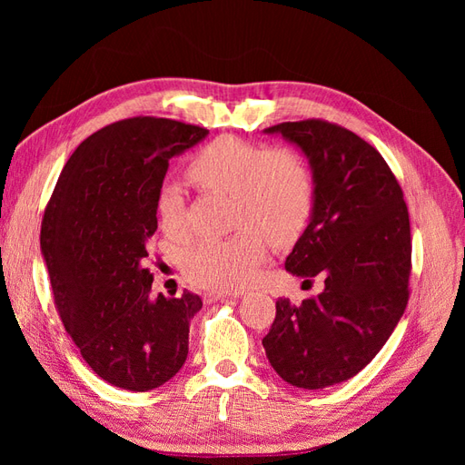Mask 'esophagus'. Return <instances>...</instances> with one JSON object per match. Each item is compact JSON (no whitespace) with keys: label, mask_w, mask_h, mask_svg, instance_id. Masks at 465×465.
<instances>
[{"label":"esophagus","mask_w":465,"mask_h":465,"mask_svg":"<svg viewBox=\"0 0 465 465\" xmlns=\"http://www.w3.org/2000/svg\"><path fill=\"white\" fill-rule=\"evenodd\" d=\"M231 294H224V292H205L203 294V301L205 302H217V301H227Z\"/></svg>","instance_id":"esophagus-1"}]
</instances>
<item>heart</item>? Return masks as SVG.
I'll use <instances>...</instances> for the list:
<instances>
[{
	"mask_svg": "<svg viewBox=\"0 0 465 465\" xmlns=\"http://www.w3.org/2000/svg\"><path fill=\"white\" fill-rule=\"evenodd\" d=\"M186 176L195 188L231 198V224L241 227L217 241H203L182 256L192 285L207 291H236L256 277L270 241L287 244L312 217L316 180L304 154L287 145L263 147L238 135H219L192 154ZM159 217L166 234L184 238V202L164 186Z\"/></svg>",
	"mask_w": 465,
	"mask_h": 465,
	"instance_id": "1",
	"label": "heart"
}]
</instances>
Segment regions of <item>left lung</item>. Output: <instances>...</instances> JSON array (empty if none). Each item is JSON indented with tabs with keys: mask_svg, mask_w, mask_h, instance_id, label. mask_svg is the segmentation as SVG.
<instances>
[{
	"mask_svg": "<svg viewBox=\"0 0 465 465\" xmlns=\"http://www.w3.org/2000/svg\"><path fill=\"white\" fill-rule=\"evenodd\" d=\"M265 132L297 143L311 161L312 219L285 267L306 281L320 275L323 291L301 304L277 299L262 343L285 382L322 390L367 367L403 316L411 273L410 213L391 168L357 134L320 118Z\"/></svg>",
	"mask_w": 465,
	"mask_h": 465,
	"instance_id": "obj_1",
	"label": "left lung"
}]
</instances>
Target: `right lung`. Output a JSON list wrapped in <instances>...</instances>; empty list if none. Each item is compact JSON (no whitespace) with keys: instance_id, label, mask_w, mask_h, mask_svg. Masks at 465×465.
<instances>
[{"instance_id":"obj_1","label":"right lung","mask_w":465,"mask_h":465,"mask_svg":"<svg viewBox=\"0 0 465 465\" xmlns=\"http://www.w3.org/2000/svg\"><path fill=\"white\" fill-rule=\"evenodd\" d=\"M168 118L135 116L94 132L65 163L40 227L65 331L108 384L147 391L186 362L202 299L151 292L147 242L168 161L207 135Z\"/></svg>"}]
</instances>
